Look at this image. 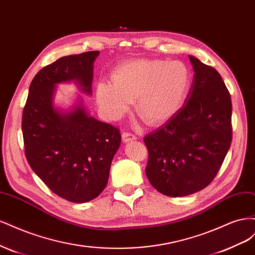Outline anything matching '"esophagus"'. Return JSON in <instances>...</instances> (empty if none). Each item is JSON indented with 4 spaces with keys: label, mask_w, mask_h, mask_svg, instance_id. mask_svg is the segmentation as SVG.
Returning a JSON list of instances; mask_svg holds the SVG:
<instances>
[{
    "label": "esophagus",
    "mask_w": 255,
    "mask_h": 255,
    "mask_svg": "<svg viewBox=\"0 0 255 255\" xmlns=\"http://www.w3.org/2000/svg\"><path fill=\"white\" fill-rule=\"evenodd\" d=\"M121 137H122V141H123V142H128V141H132V140H135L136 138H137V137H136L134 134L129 133V132H123Z\"/></svg>",
    "instance_id": "obj_1"
}]
</instances>
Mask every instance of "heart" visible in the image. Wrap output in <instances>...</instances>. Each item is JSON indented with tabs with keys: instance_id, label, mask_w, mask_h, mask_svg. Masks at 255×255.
I'll use <instances>...</instances> for the list:
<instances>
[{
	"instance_id": "1",
	"label": "heart",
	"mask_w": 255,
	"mask_h": 255,
	"mask_svg": "<svg viewBox=\"0 0 255 255\" xmlns=\"http://www.w3.org/2000/svg\"><path fill=\"white\" fill-rule=\"evenodd\" d=\"M188 69L179 60L137 59L121 65L113 81L97 85V102L109 119L136 112L149 123L164 122L180 110L189 89Z\"/></svg>"
}]
</instances>
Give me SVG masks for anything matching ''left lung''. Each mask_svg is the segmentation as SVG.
I'll return each instance as SVG.
<instances>
[{
  "label": "left lung",
  "instance_id": "left-lung-1",
  "mask_svg": "<svg viewBox=\"0 0 255 255\" xmlns=\"http://www.w3.org/2000/svg\"><path fill=\"white\" fill-rule=\"evenodd\" d=\"M194 80L186 101L163 127L144 137L145 174L169 197H184L214 180L232 141V102L218 71L189 56Z\"/></svg>",
  "mask_w": 255,
  "mask_h": 255
}]
</instances>
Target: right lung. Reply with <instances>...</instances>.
<instances>
[{
	"instance_id": "obj_1",
	"label": "right lung",
	"mask_w": 255,
	"mask_h": 255,
	"mask_svg": "<svg viewBox=\"0 0 255 255\" xmlns=\"http://www.w3.org/2000/svg\"><path fill=\"white\" fill-rule=\"evenodd\" d=\"M99 51L64 56L33 79L22 115L25 156L33 171L57 196L74 203L97 198L109 181L121 135L109 123L90 117L79 99L69 112L54 105L56 85L74 82L91 95Z\"/></svg>"
}]
</instances>
